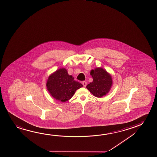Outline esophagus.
I'll return each instance as SVG.
<instances>
[{"instance_id":"obj_1","label":"esophagus","mask_w":157,"mask_h":157,"mask_svg":"<svg viewBox=\"0 0 157 157\" xmlns=\"http://www.w3.org/2000/svg\"><path fill=\"white\" fill-rule=\"evenodd\" d=\"M82 85H83V86H84V87H85L86 86V84H87V82H86L85 81H83L82 82Z\"/></svg>"}]
</instances>
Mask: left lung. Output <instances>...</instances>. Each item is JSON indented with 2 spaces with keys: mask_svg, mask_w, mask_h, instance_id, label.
I'll return each instance as SVG.
<instances>
[{
  "mask_svg": "<svg viewBox=\"0 0 157 157\" xmlns=\"http://www.w3.org/2000/svg\"><path fill=\"white\" fill-rule=\"evenodd\" d=\"M90 75L93 78V82L87 84V89L97 98H101L106 95L112 84L111 75L101 68L92 70Z\"/></svg>",
  "mask_w": 157,
  "mask_h": 157,
  "instance_id": "8db88e82",
  "label": "left lung"
}]
</instances>
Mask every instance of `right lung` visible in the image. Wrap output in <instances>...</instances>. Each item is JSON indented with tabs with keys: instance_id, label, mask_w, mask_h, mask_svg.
I'll use <instances>...</instances> for the list:
<instances>
[{
	"instance_id": "add662e5",
	"label": "right lung",
	"mask_w": 157,
	"mask_h": 157,
	"mask_svg": "<svg viewBox=\"0 0 157 157\" xmlns=\"http://www.w3.org/2000/svg\"><path fill=\"white\" fill-rule=\"evenodd\" d=\"M46 86L53 98L65 102L71 99L75 91L82 87V85L74 80L66 69L60 68L49 77Z\"/></svg>"
}]
</instances>
